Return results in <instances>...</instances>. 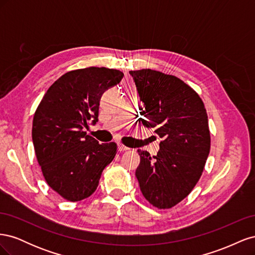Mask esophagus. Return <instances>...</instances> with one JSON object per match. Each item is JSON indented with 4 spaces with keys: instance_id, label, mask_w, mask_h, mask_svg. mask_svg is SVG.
Instances as JSON below:
<instances>
[{
    "instance_id": "obj_1",
    "label": "esophagus",
    "mask_w": 255,
    "mask_h": 255,
    "mask_svg": "<svg viewBox=\"0 0 255 255\" xmlns=\"http://www.w3.org/2000/svg\"><path fill=\"white\" fill-rule=\"evenodd\" d=\"M128 150H129V148H128V146L123 145L122 143H118V151H120V152H125V151H128Z\"/></svg>"
}]
</instances>
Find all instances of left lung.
<instances>
[{
  "label": "left lung",
  "mask_w": 255,
  "mask_h": 255,
  "mask_svg": "<svg viewBox=\"0 0 255 255\" xmlns=\"http://www.w3.org/2000/svg\"><path fill=\"white\" fill-rule=\"evenodd\" d=\"M143 103L142 125L161 139L157 155L138 150L136 177L148 201L160 210L186 198L201 177L211 149L204 103L174 75L141 69L129 71Z\"/></svg>",
  "instance_id": "left-lung-1"
}]
</instances>
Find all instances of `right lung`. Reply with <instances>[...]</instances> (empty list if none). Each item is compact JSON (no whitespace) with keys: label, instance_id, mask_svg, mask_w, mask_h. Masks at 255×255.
<instances>
[{"label":"right lung","instance_id":"right-lung-1","mask_svg":"<svg viewBox=\"0 0 255 255\" xmlns=\"http://www.w3.org/2000/svg\"><path fill=\"white\" fill-rule=\"evenodd\" d=\"M122 78L121 71L105 67L69 71L53 83L35 112L32 137L38 164L49 186L68 201L94 194L116 156L117 144L99 143L84 128L98 121L103 92Z\"/></svg>","mask_w":255,"mask_h":255}]
</instances>
